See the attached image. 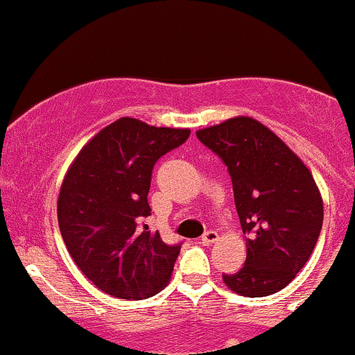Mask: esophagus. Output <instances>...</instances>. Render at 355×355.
<instances>
[{
	"label": "esophagus",
	"mask_w": 355,
	"mask_h": 355,
	"mask_svg": "<svg viewBox=\"0 0 355 355\" xmlns=\"http://www.w3.org/2000/svg\"><path fill=\"white\" fill-rule=\"evenodd\" d=\"M217 240H219V234H217L216 231H207V233L202 236V243L205 245V247H209V245L216 243Z\"/></svg>",
	"instance_id": "obj_1"
}]
</instances>
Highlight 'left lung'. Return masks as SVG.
Returning <instances> with one entry per match:
<instances>
[{
    "mask_svg": "<svg viewBox=\"0 0 355 355\" xmlns=\"http://www.w3.org/2000/svg\"><path fill=\"white\" fill-rule=\"evenodd\" d=\"M196 138L227 166L247 241L245 266L223 275L243 297L285 288L311 257L322 226V198L300 157L247 115L198 129Z\"/></svg>",
    "mask_w": 355,
    "mask_h": 355,
    "instance_id": "left-lung-1",
    "label": "left lung"
}]
</instances>
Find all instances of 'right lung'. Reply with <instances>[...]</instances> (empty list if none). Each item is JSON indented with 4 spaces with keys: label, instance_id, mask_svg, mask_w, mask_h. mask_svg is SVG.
Returning a JSON list of instances; mask_svg holds the SVG:
<instances>
[{
    "label": "right lung",
    "instance_id": "1",
    "mask_svg": "<svg viewBox=\"0 0 355 355\" xmlns=\"http://www.w3.org/2000/svg\"><path fill=\"white\" fill-rule=\"evenodd\" d=\"M189 132L121 117L70 164L58 193L60 233L77 268L101 292L141 300L169 283L181 245H166L159 231L139 227V220L152 212L153 166Z\"/></svg>",
    "mask_w": 355,
    "mask_h": 355
}]
</instances>
